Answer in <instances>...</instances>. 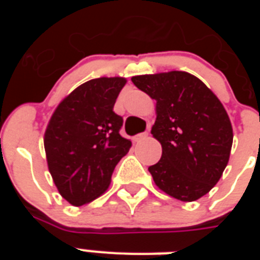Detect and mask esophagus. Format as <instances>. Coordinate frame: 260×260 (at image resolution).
Here are the masks:
<instances>
[{
    "label": "esophagus",
    "mask_w": 260,
    "mask_h": 260,
    "mask_svg": "<svg viewBox=\"0 0 260 260\" xmlns=\"http://www.w3.org/2000/svg\"><path fill=\"white\" fill-rule=\"evenodd\" d=\"M147 137H148V133L144 132V133H141V134H137L134 138H133V139H134V142H142V141H144Z\"/></svg>",
    "instance_id": "obj_1"
}]
</instances>
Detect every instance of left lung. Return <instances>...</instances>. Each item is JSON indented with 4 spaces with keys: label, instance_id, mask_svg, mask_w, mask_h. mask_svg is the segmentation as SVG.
<instances>
[{
    "label": "left lung",
    "instance_id": "1",
    "mask_svg": "<svg viewBox=\"0 0 260 260\" xmlns=\"http://www.w3.org/2000/svg\"><path fill=\"white\" fill-rule=\"evenodd\" d=\"M132 80L156 100L151 134L161 143L162 153L148 168L156 186L178 201L202 198L219 182L233 143L221 102L185 71L137 75Z\"/></svg>",
    "mask_w": 260,
    "mask_h": 260
}]
</instances>
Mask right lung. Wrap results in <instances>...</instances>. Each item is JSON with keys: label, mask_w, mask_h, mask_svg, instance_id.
Here are the masks:
<instances>
[{"label": "right lung", "mask_w": 260, "mask_h": 260, "mask_svg": "<svg viewBox=\"0 0 260 260\" xmlns=\"http://www.w3.org/2000/svg\"><path fill=\"white\" fill-rule=\"evenodd\" d=\"M125 83V78L116 77L80 84L59 103L48 123V168L62 198L73 206L100 197L132 147V142L119 135L123 118L113 112Z\"/></svg>", "instance_id": "obj_1"}]
</instances>
